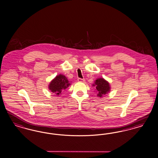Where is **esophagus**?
Wrapping results in <instances>:
<instances>
[{
	"instance_id": "34e87169",
	"label": "esophagus",
	"mask_w": 158,
	"mask_h": 158,
	"mask_svg": "<svg viewBox=\"0 0 158 158\" xmlns=\"http://www.w3.org/2000/svg\"><path fill=\"white\" fill-rule=\"evenodd\" d=\"M77 81L79 82H85V79H81V78H78L77 79Z\"/></svg>"
}]
</instances>
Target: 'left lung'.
I'll list each match as a JSON object with an SVG mask.
<instances>
[{"mask_svg":"<svg viewBox=\"0 0 158 158\" xmlns=\"http://www.w3.org/2000/svg\"><path fill=\"white\" fill-rule=\"evenodd\" d=\"M93 86L96 87V93L97 96L100 98L103 97L104 95L108 94L110 91V83L103 77L97 78L93 84Z\"/></svg>","mask_w":158,"mask_h":158,"instance_id":"left-lung-1","label":"left lung"}]
</instances>
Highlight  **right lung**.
I'll use <instances>...</instances> for the list:
<instances>
[{"instance_id": "1", "label": "right lung", "mask_w": 158, "mask_h": 158, "mask_svg": "<svg viewBox=\"0 0 158 158\" xmlns=\"http://www.w3.org/2000/svg\"><path fill=\"white\" fill-rule=\"evenodd\" d=\"M71 85L67 77L62 74H59L50 82L48 87L52 93L59 96Z\"/></svg>"}]
</instances>
